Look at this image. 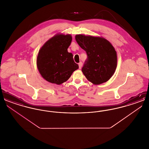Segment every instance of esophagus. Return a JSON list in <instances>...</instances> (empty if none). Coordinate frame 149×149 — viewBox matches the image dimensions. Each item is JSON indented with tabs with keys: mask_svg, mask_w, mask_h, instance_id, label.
Returning <instances> with one entry per match:
<instances>
[{
	"mask_svg": "<svg viewBox=\"0 0 149 149\" xmlns=\"http://www.w3.org/2000/svg\"><path fill=\"white\" fill-rule=\"evenodd\" d=\"M79 69H81V67H82V65H83V63H81V62H80L79 64Z\"/></svg>",
	"mask_w": 149,
	"mask_h": 149,
	"instance_id": "esophagus-1",
	"label": "esophagus"
}]
</instances>
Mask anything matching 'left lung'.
<instances>
[{"mask_svg": "<svg viewBox=\"0 0 149 149\" xmlns=\"http://www.w3.org/2000/svg\"><path fill=\"white\" fill-rule=\"evenodd\" d=\"M75 40L87 55L81 69L85 77L96 85L107 81L117 67V54L113 46L102 37L77 35Z\"/></svg>", "mask_w": 149, "mask_h": 149, "instance_id": "8db88e82", "label": "left lung"}]
</instances>
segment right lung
Here are the masks:
<instances>
[{
	"mask_svg": "<svg viewBox=\"0 0 149 149\" xmlns=\"http://www.w3.org/2000/svg\"><path fill=\"white\" fill-rule=\"evenodd\" d=\"M72 41L71 35H57L45 43L37 58V68L47 81L61 84L67 81L79 66L68 49Z\"/></svg>",
	"mask_w": 149,
	"mask_h": 149,
	"instance_id": "add662e5",
	"label": "right lung"
}]
</instances>
